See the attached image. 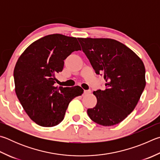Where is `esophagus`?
<instances>
[{"mask_svg": "<svg viewBox=\"0 0 160 160\" xmlns=\"http://www.w3.org/2000/svg\"><path fill=\"white\" fill-rule=\"evenodd\" d=\"M91 90H84V94H85V95H87V94H90V93H91Z\"/></svg>", "mask_w": 160, "mask_h": 160, "instance_id": "obj_1", "label": "esophagus"}]
</instances>
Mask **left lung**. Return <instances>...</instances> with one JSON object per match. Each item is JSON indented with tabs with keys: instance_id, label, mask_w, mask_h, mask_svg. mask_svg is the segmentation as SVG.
Wrapping results in <instances>:
<instances>
[{
	"instance_id": "obj_1",
	"label": "left lung",
	"mask_w": 160,
	"mask_h": 160,
	"mask_svg": "<svg viewBox=\"0 0 160 160\" xmlns=\"http://www.w3.org/2000/svg\"><path fill=\"white\" fill-rule=\"evenodd\" d=\"M97 74L103 73L104 90L93 92L97 105L88 110L92 121L112 126L124 120L137 105L146 87V69L131 49L110 38H78Z\"/></svg>"
}]
</instances>
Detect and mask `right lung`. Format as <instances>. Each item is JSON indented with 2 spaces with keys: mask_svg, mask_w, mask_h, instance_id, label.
I'll return each mask as SVG.
<instances>
[{
  "mask_svg": "<svg viewBox=\"0 0 160 160\" xmlns=\"http://www.w3.org/2000/svg\"><path fill=\"white\" fill-rule=\"evenodd\" d=\"M81 50L77 38L51 34L33 42L17 60L14 69L15 92L23 108L40 126L57 125L72 99L82 95L79 86L55 87V74L62 71L72 52Z\"/></svg>",
  "mask_w": 160,
  "mask_h": 160,
  "instance_id": "1",
  "label": "right lung"
}]
</instances>
